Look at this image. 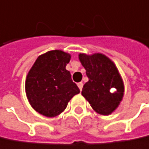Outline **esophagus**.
Instances as JSON below:
<instances>
[{"instance_id":"1","label":"esophagus","mask_w":149,"mask_h":149,"mask_svg":"<svg viewBox=\"0 0 149 149\" xmlns=\"http://www.w3.org/2000/svg\"><path fill=\"white\" fill-rule=\"evenodd\" d=\"M78 85V87H79V89L81 91L82 90V87H83V83L82 82H79V83L77 84Z\"/></svg>"}]
</instances>
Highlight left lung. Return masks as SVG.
Masks as SVG:
<instances>
[{"label":"left lung","instance_id":"8db88e82","mask_svg":"<svg viewBox=\"0 0 149 149\" xmlns=\"http://www.w3.org/2000/svg\"><path fill=\"white\" fill-rule=\"evenodd\" d=\"M79 59L89 79L83 86L82 96L96 112L111 114L119 105L124 93L123 81L117 67L101 53H81Z\"/></svg>","mask_w":149,"mask_h":149}]
</instances>
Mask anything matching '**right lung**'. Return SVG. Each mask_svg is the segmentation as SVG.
<instances>
[{"label":"right lung","mask_w":149,"mask_h":149,"mask_svg":"<svg viewBox=\"0 0 149 149\" xmlns=\"http://www.w3.org/2000/svg\"><path fill=\"white\" fill-rule=\"evenodd\" d=\"M70 58V54L63 50H50L39 56L28 72L25 86L28 101L45 117L58 116L80 93L66 69Z\"/></svg>","instance_id":"1"}]
</instances>
